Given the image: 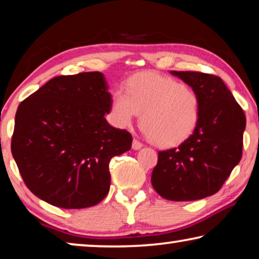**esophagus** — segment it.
<instances>
[{"label":"esophagus","mask_w":259,"mask_h":259,"mask_svg":"<svg viewBox=\"0 0 259 259\" xmlns=\"http://www.w3.org/2000/svg\"><path fill=\"white\" fill-rule=\"evenodd\" d=\"M141 147H143V144H141L139 140L134 139L133 143H132V148H133V150H140Z\"/></svg>","instance_id":"34e87169"}]
</instances>
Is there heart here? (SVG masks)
Listing matches in <instances>:
<instances>
[{
  "mask_svg": "<svg viewBox=\"0 0 259 259\" xmlns=\"http://www.w3.org/2000/svg\"><path fill=\"white\" fill-rule=\"evenodd\" d=\"M145 133L160 146L183 144L199 121L200 100L192 88L172 77L154 73L138 74L116 91L111 102L115 126L125 128L140 115Z\"/></svg>",
  "mask_w": 259,
  "mask_h": 259,
  "instance_id": "b5f03b06",
  "label": "heart"
}]
</instances>
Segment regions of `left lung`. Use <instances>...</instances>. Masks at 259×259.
I'll list each match as a JSON object with an SVG mask.
<instances>
[{
    "instance_id": "left-lung-1",
    "label": "left lung",
    "mask_w": 259,
    "mask_h": 259,
    "mask_svg": "<svg viewBox=\"0 0 259 259\" xmlns=\"http://www.w3.org/2000/svg\"><path fill=\"white\" fill-rule=\"evenodd\" d=\"M200 100L199 121L178 147L158 152L151 183L173 201L203 199L217 193L242 159L246 118L221 77L199 72H177Z\"/></svg>"
}]
</instances>
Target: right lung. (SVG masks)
I'll list each match as a JSON object with an SVG mask.
<instances>
[{"label":"right lung","mask_w":259,"mask_h":259,"mask_svg":"<svg viewBox=\"0 0 259 259\" xmlns=\"http://www.w3.org/2000/svg\"><path fill=\"white\" fill-rule=\"evenodd\" d=\"M112 95L100 72L56 76L21 102L12 153L28 189L62 208L94 206L111 185L109 160L132 136L112 127Z\"/></svg>","instance_id":"obj_1"}]
</instances>
